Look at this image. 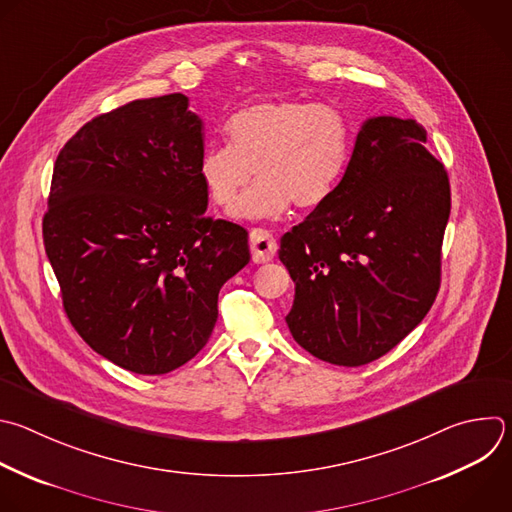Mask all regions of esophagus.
I'll return each mask as SVG.
<instances>
[{"label": "esophagus", "mask_w": 512, "mask_h": 512, "mask_svg": "<svg viewBox=\"0 0 512 512\" xmlns=\"http://www.w3.org/2000/svg\"><path fill=\"white\" fill-rule=\"evenodd\" d=\"M249 245L255 263H269L277 253V243L265 229H253L249 235Z\"/></svg>", "instance_id": "esophagus-1"}]
</instances>
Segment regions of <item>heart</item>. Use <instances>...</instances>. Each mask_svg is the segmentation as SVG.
Wrapping results in <instances>:
<instances>
[{
    "mask_svg": "<svg viewBox=\"0 0 512 512\" xmlns=\"http://www.w3.org/2000/svg\"><path fill=\"white\" fill-rule=\"evenodd\" d=\"M229 146H211L199 162L207 199L223 213L279 219L291 205L321 207L344 181L354 152V124L327 102L265 100L243 108L225 126Z\"/></svg>",
    "mask_w": 512,
    "mask_h": 512,
    "instance_id": "obj_1",
    "label": "heart"
}]
</instances>
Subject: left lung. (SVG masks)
<instances>
[{"mask_svg":"<svg viewBox=\"0 0 512 512\" xmlns=\"http://www.w3.org/2000/svg\"><path fill=\"white\" fill-rule=\"evenodd\" d=\"M448 217V175L426 148L424 126L368 118L344 181L281 237L295 342L348 368L396 348L438 295Z\"/></svg>","mask_w":512,"mask_h":512,"instance_id":"1","label":"left lung"}]
</instances>
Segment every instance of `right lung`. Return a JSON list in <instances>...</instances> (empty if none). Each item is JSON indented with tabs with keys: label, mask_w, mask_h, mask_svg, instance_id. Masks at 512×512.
<instances>
[{
	"label": "right lung",
	"mask_w": 512,
	"mask_h": 512,
	"mask_svg": "<svg viewBox=\"0 0 512 512\" xmlns=\"http://www.w3.org/2000/svg\"><path fill=\"white\" fill-rule=\"evenodd\" d=\"M203 122L185 94L134 100L60 150L42 233L84 342L142 376L193 360L225 281L251 259L241 225L205 217Z\"/></svg>",
	"instance_id": "1"
}]
</instances>
